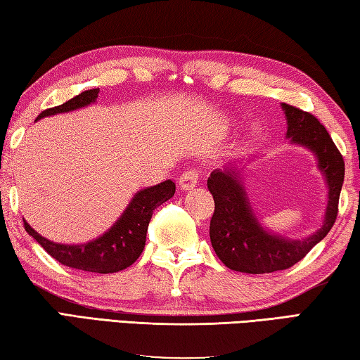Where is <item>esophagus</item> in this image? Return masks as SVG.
<instances>
[{"label": "esophagus", "instance_id": "esophagus-1", "mask_svg": "<svg viewBox=\"0 0 360 360\" xmlns=\"http://www.w3.org/2000/svg\"><path fill=\"white\" fill-rule=\"evenodd\" d=\"M199 181V170L198 169H188L180 175V186L184 190H191L198 185Z\"/></svg>", "mask_w": 360, "mask_h": 360}]
</instances>
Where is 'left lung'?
I'll use <instances>...</instances> for the list:
<instances>
[{"label": "left lung", "instance_id": "1", "mask_svg": "<svg viewBox=\"0 0 360 360\" xmlns=\"http://www.w3.org/2000/svg\"><path fill=\"white\" fill-rule=\"evenodd\" d=\"M291 142L310 148L318 156L319 170L329 185L324 224L305 240H288L269 234L253 215L243 191L240 172L236 167L213 170L207 186L215 200L210 219V242L226 267L243 274H272L292 267L314 245L329 234L338 215V199L345 179L343 156L329 132L310 112L283 104Z\"/></svg>", "mask_w": 360, "mask_h": 360}]
</instances>
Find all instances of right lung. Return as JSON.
<instances>
[{
  "label": "right lung",
  "instance_id": "obj_1",
  "mask_svg": "<svg viewBox=\"0 0 360 360\" xmlns=\"http://www.w3.org/2000/svg\"><path fill=\"white\" fill-rule=\"evenodd\" d=\"M98 93V88L82 91L77 96L66 101L65 104L41 112L36 120L85 107L96 101ZM174 193L175 184L172 180H166L160 185L139 191L129 202L128 209L104 236L84 245L50 242L37 234L27 221H23V226L25 231L63 266L94 274H113L129 267L142 255L153 210L172 198Z\"/></svg>",
  "mask_w": 360,
  "mask_h": 360
}]
</instances>
